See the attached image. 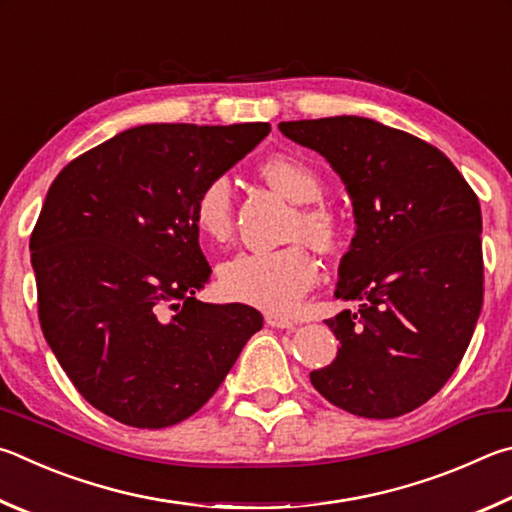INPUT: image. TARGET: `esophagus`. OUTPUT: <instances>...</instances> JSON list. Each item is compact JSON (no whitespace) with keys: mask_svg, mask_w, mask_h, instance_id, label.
<instances>
[{"mask_svg":"<svg viewBox=\"0 0 512 512\" xmlns=\"http://www.w3.org/2000/svg\"><path fill=\"white\" fill-rule=\"evenodd\" d=\"M265 321H267V326H272V328H294L292 319L283 317V315H276V312H267Z\"/></svg>","mask_w":512,"mask_h":512,"instance_id":"34e87169","label":"esophagus"}]
</instances>
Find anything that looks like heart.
<instances>
[{"mask_svg":"<svg viewBox=\"0 0 512 512\" xmlns=\"http://www.w3.org/2000/svg\"><path fill=\"white\" fill-rule=\"evenodd\" d=\"M274 191L301 204L292 220V238H306L312 247L333 251L342 240V222L326 206L315 204L324 195V179L299 157L272 155L258 166ZM193 222L202 236L227 238L233 227V188L227 177H211L193 197ZM317 279V265L310 251L294 242L274 251H240L218 270L222 294L236 303L285 312L310 290Z\"/></svg>","mask_w":512,"mask_h":512,"instance_id":"b5f03b06","label":"heart"}]
</instances>
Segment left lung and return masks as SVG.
<instances>
[{
    "label": "left lung",
    "mask_w": 512,
    "mask_h": 512,
    "mask_svg": "<svg viewBox=\"0 0 512 512\" xmlns=\"http://www.w3.org/2000/svg\"><path fill=\"white\" fill-rule=\"evenodd\" d=\"M344 179L355 238L335 297L360 301L326 319L339 339L333 364L310 382L335 407L396 418L452 378L483 306L481 206L432 143L362 116L283 121Z\"/></svg>",
    "instance_id": "8db88e82"
}]
</instances>
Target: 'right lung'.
I'll use <instances>...</instances> for the list:
<instances>
[{
	"label": "right lung",
	"mask_w": 512,
	"mask_h": 512,
	"mask_svg": "<svg viewBox=\"0 0 512 512\" xmlns=\"http://www.w3.org/2000/svg\"><path fill=\"white\" fill-rule=\"evenodd\" d=\"M270 123H150L60 170L31 233L44 339L89 405L123 425L193 416L263 315L202 303L211 265L193 197L261 143Z\"/></svg>",
	"instance_id": "1"
}]
</instances>
